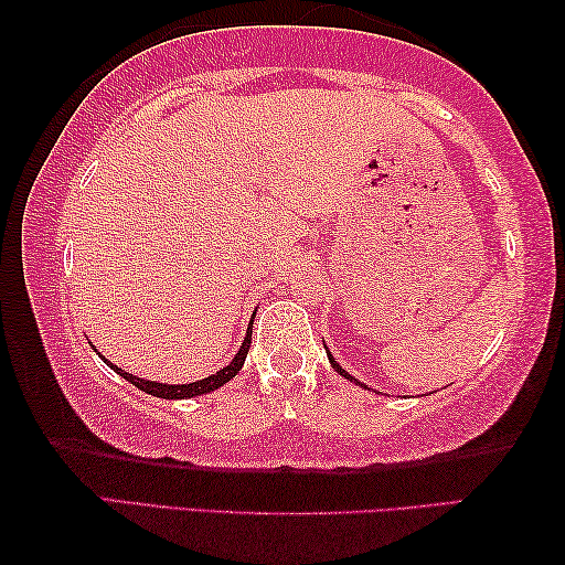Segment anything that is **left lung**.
Segmentation results:
<instances>
[{
	"instance_id": "left-lung-1",
	"label": "left lung",
	"mask_w": 565,
	"mask_h": 565,
	"mask_svg": "<svg viewBox=\"0 0 565 565\" xmlns=\"http://www.w3.org/2000/svg\"><path fill=\"white\" fill-rule=\"evenodd\" d=\"M328 360H330V365H332V367H335L340 375H343V377H350V381H355V377H353V375H350V373H345V370H343V367H340V365L335 363V358H332L330 353H328ZM355 383H358V381H355ZM358 385H360V383H358Z\"/></svg>"
}]
</instances>
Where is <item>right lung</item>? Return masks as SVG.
<instances>
[{
  "label": "right lung",
  "instance_id": "obj_1",
  "mask_svg": "<svg viewBox=\"0 0 565 565\" xmlns=\"http://www.w3.org/2000/svg\"><path fill=\"white\" fill-rule=\"evenodd\" d=\"M249 340H253V322H249L247 335H245V343L239 345L237 355L233 358V363H230L227 367H222L220 373H215V375L202 377V381H198V383H188V385H164V383H154V381H142V377H135V375L125 373L122 367L113 365V363H109V360H105V358H102V360H105V363H107L109 367H113V370H117V373L122 375L125 381H129V383H132L135 387H140V391L150 393V395H154V397H168V401H182V397L205 395V393H210V391H215V387L225 385V383L230 381V377H235V375H237V370L245 365V355H247V350H249Z\"/></svg>",
  "mask_w": 565,
  "mask_h": 565
}]
</instances>
